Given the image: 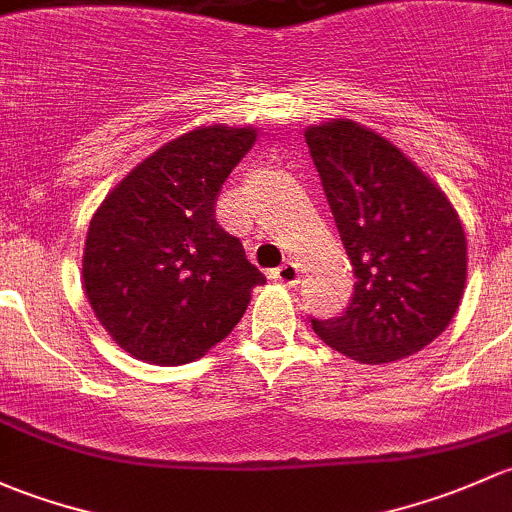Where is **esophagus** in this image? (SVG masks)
<instances>
[{
  "label": "esophagus",
  "mask_w": 512,
  "mask_h": 512,
  "mask_svg": "<svg viewBox=\"0 0 512 512\" xmlns=\"http://www.w3.org/2000/svg\"><path fill=\"white\" fill-rule=\"evenodd\" d=\"M271 278H273V281L283 283V286H295V283L300 281V268H298V263H293V261L281 263V266H278V268H273Z\"/></svg>",
  "instance_id": "1"
}]
</instances>
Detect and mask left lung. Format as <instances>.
Returning <instances> with one entry per match:
<instances>
[{"instance_id":"8db88e82","label":"left lung","mask_w":512,"mask_h":512,"mask_svg":"<svg viewBox=\"0 0 512 512\" xmlns=\"http://www.w3.org/2000/svg\"><path fill=\"white\" fill-rule=\"evenodd\" d=\"M355 293L313 320L325 345L362 365L414 355L439 337L466 288V234L446 194L399 147L355 120L305 130Z\"/></svg>"}]
</instances>
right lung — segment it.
I'll use <instances>...</instances> for the list:
<instances>
[{"label":"right lung","mask_w":512,"mask_h":512,"mask_svg":"<svg viewBox=\"0 0 512 512\" xmlns=\"http://www.w3.org/2000/svg\"><path fill=\"white\" fill-rule=\"evenodd\" d=\"M256 128L202 125L142 160L88 226L83 288L108 335L138 360L175 367L224 340L266 276L214 204Z\"/></svg>","instance_id":"obj_1"}]
</instances>
